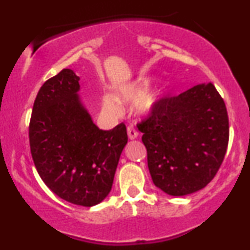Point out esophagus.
I'll use <instances>...</instances> for the list:
<instances>
[{
  "label": "esophagus",
  "mask_w": 250,
  "mask_h": 250,
  "mask_svg": "<svg viewBox=\"0 0 250 250\" xmlns=\"http://www.w3.org/2000/svg\"><path fill=\"white\" fill-rule=\"evenodd\" d=\"M127 133H128V137L130 140H135L137 136H139V131L134 128V125H128Z\"/></svg>",
  "instance_id": "obj_1"
}]
</instances>
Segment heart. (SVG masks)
I'll return each mask as SVG.
<instances>
[{"label":"heart","mask_w":250,"mask_h":250,"mask_svg":"<svg viewBox=\"0 0 250 250\" xmlns=\"http://www.w3.org/2000/svg\"><path fill=\"white\" fill-rule=\"evenodd\" d=\"M149 88V80L146 77H139L123 83L116 89L117 99L110 94H104L102 97V104L105 110L113 114H120L122 111V104L118 100L123 102H137V110L141 114H147L155 102L157 101L156 95H146Z\"/></svg>","instance_id":"heart-1"}]
</instances>
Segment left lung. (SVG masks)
<instances>
[{
    "mask_svg": "<svg viewBox=\"0 0 250 250\" xmlns=\"http://www.w3.org/2000/svg\"><path fill=\"white\" fill-rule=\"evenodd\" d=\"M137 128L143 133L154 185L173 196L205 188L228 147V113L213 83L162 97Z\"/></svg>",
    "mask_w": 250,
    "mask_h": 250,
    "instance_id": "1",
    "label": "left lung"
}]
</instances>
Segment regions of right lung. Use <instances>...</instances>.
Here are the masks:
<instances>
[{
	"label": "right lung",
	"instance_id": "obj_1",
	"mask_svg": "<svg viewBox=\"0 0 250 250\" xmlns=\"http://www.w3.org/2000/svg\"><path fill=\"white\" fill-rule=\"evenodd\" d=\"M80 77L63 69L37 93L29 123L34 163L47 187L73 205L91 207L107 197L127 128L101 130L77 95Z\"/></svg>",
	"mask_w": 250,
	"mask_h": 250
}]
</instances>
